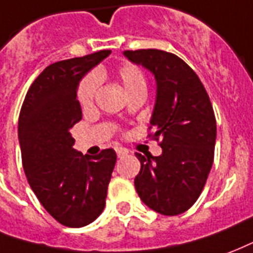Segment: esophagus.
<instances>
[{
	"instance_id": "34e87169",
	"label": "esophagus",
	"mask_w": 253,
	"mask_h": 253,
	"mask_svg": "<svg viewBox=\"0 0 253 253\" xmlns=\"http://www.w3.org/2000/svg\"><path fill=\"white\" fill-rule=\"evenodd\" d=\"M116 152H117V156H119V158H123V156L129 154L128 149L123 148V147H117V148H116Z\"/></svg>"
}]
</instances>
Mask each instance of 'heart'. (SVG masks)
Listing matches in <instances>:
<instances>
[{
    "mask_svg": "<svg viewBox=\"0 0 253 253\" xmlns=\"http://www.w3.org/2000/svg\"><path fill=\"white\" fill-rule=\"evenodd\" d=\"M114 75L120 81V84L124 86L125 91L128 93L129 97L136 93H145L147 79H145L143 70L137 64H121L116 70ZM101 77H102V73L99 71L97 77L90 75V77H86L81 81L78 90H77V98H78L79 105L82 108H90L93 105L95 94H97V88H98V78H101Z\"/></svg>",
    "mask_w": 253,
    "mask_h": 253,
    "instance_id": "heart-1",
    "label": "heart"
}]
</instances>
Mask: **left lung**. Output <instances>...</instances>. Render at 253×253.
<instances>
[{
  "label": "left lung",
  "instance_id": "obj_1",
  "mask_svg": "<svg viewBox=\"0 0 253 253\" xmlns=\"http://www.w3.org/2000/svg\"><path fill=\"white\" fill-rule=\"evenodd\" d=\"M136 64L148 68L158 84L148 134L163 149L143 156L134 187L148 208L165 215L189 210L202 193L214 160L217 124L204 84L189 64L162 49L125 51Z\"/></svg>",
  "mask_w": 253,
  "mask_h": 253
}]
</instances>
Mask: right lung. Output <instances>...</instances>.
I'll return each mask as SVG.
<instances>
[{
    "instance_id": "add662e5",
    "label": "right lung",
    "mask_w": 253,
    "mask_h": 253,
    "mask_svg": "<svg viewBox=\"0 0 253 253\" xmlns=\"http://www.w3.org/2000/svg\"><path fill=\"white\" fill-rule=\"evenodd\" d=\"M110 52L49 64L33 81L20 110L18 140L29 186L44 209L70 228L88 225L102 213L117 160L113 148L84 156L73 148L71 136L82 120L79 81Z\"/></svg>"
}]
</instances>
